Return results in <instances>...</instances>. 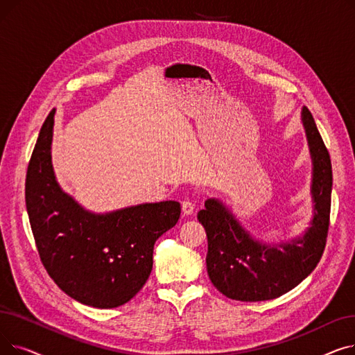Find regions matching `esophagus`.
<instances>
[{
	"instance_id": "1",
	"label": "esophagus",
	"mask_w": 355,
	"mask_h": 355,
	"mask_svg": "<svg viewBox=\"0 0 355 355\" xmlns=\"http://www.w3.org/2000/svg\"><path fill=\"white\" fill-rule=\"evenodd\" d=\"M196 210V204L191 200H185L182 201V213L184 216H191Z\"/></svg>"
}]
</instances>
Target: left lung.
I'll use <instances>...</instances> for the list:
<instances>
[{
    "label": "left lung",
    "mask_w": 355,
    "mask_h": 355,
    "mask_svg": "<svg viewBox=\"0 0 355 355\" xmlns=\"http://www.w3.org/2000/svg\"><path fill=\"white\" fill-rule=\"evenodd\" d=\"M301 116L312 159V218L301 236L266 243L241 226L230 207L218 198L206 200L197 214L209 241V277L230 300L260 302L282 296L309 276L322 257L329 226L332 168L306 106Z\"/></svg>",
    "instance_id": "8db88e82"
}]
</instances>
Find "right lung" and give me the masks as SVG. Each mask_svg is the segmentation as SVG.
I'll return each mask as SVG.
<instances>
[{
	"label": "right lung",
	"mask_w": 355,
	"mask_h": 355,
	"mask_svg": "<svg viewBox=\"0 0 355 355\" xmlns=\"http://www.w3.org/2000/svg\"><path fill=\"white\" fill-rule=\"evenodd\" d=\"M53 109L27 168L26 207L42 262L64 293L93 308H116L142 289L154 245L177 225L178 201L142 202L107 213L82 207L58 182L51 162Z\"/></svg>",
	"instance_id": "1"
}]
</instances>
